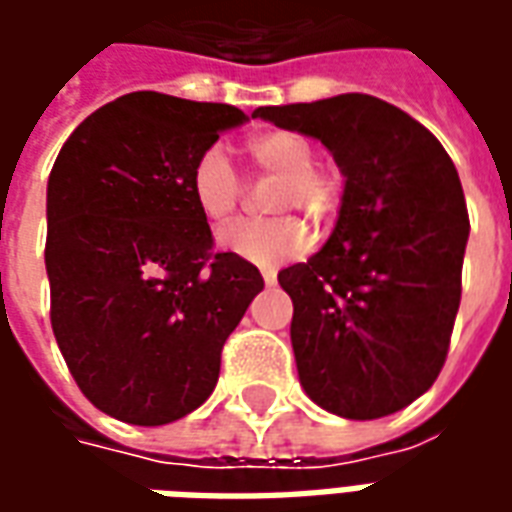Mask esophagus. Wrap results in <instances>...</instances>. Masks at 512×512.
<instances>
[{
	"label": "esophagus",
	"mask_w": 512,
	"mask_h": 512,
	"mask_svg": "<svg viewBox=\"0 0 512 512\" xmlns=\"http://www.w3.org/2000/svg\"><path fill=\"white\" fill-rule=\"evenodd\" d=\"M263 282H266V288H274L277 285V271H263Z\"/></svg>",
	"instance_id": "1"
}]
</instances>
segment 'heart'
Returning <instances> with one entry per match:
<instances>
[{
	"label": "heart",
	"instance_id": "b5f03b06",
	"mask_svg": "<svg viewBox=\"0 0 512 512\" xmlns=\"http://www.w3.org/2000/svg\"><path fill=\"white\" fill-rule=\"evenodd\" d=\"M246 150L260 175L279 180L268 211H307L315 222H326L337 211L343 194L340 175L315 164V147L307 136L274 128L252 136ZM189 186L197 208L211 224L227 222L244 194L241 175L224 145H208L202 150L191 167ZM216 244L244 263L277 268L307 249L310 230L296 216H279L268 222H235L216 233Z\"/></svg>",
	"mask_w": 512,
	"mask_h": 512
}]
</instances>
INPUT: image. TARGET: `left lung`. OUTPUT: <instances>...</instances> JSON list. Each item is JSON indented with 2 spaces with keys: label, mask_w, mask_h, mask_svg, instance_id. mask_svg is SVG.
Masks as SVG:
<instances>
[{
  "label": "left lung",
  "mask_w": 512,
  "mask_h": 512,
  "mask_svg": "<svg viewBox=\"0 0 512 512\" xmlns=\"http://www.w3.org/2000/svg\"><path fill=\"white\" fill-rule=\"evenodd\" d=\"M255 117L321 139L345 178L332 238L279 271L301 386L337 417L395 414L439 378L461 304L469 213L455 164L428 128L373 95Z\"/></svg>",
  "instance_id": "8db88e82"
}]
</instances>
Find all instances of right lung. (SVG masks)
Segmentation results:
<instances>
[{
  "label": "right lung",
  "mask_w": 512,
  "mask_h": 512,
  "mask_svg": "<svg viewBox=\"0 0 512 512\" xmlns=\"http://www.w3.org/2000/svg\"><path fill=\"white\" fill-rule=\"evenodd\" d=\"M249 117L230 104L128 93L76 128L46 191L51 329L84 397L131 425H167L219 381L224 340L263 290L213 255L191 167Z\"/></svg>",
  "instance_id": "obj_1"
}]
</instances>
